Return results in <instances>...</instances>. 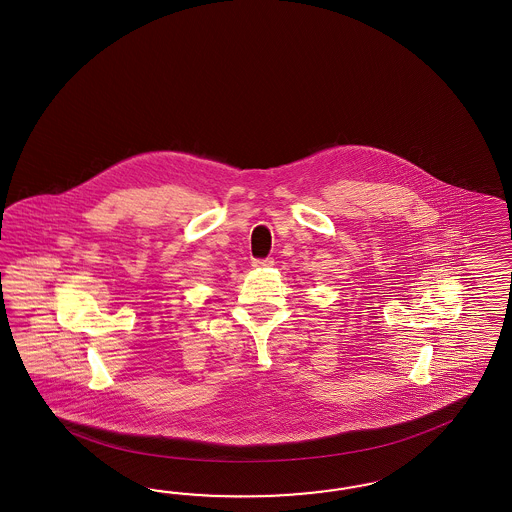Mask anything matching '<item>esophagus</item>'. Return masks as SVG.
<instances>
[{
  "label": "esophagus",
  "mask_w": 512,
  "mask_h": 512,
  "mask_svg": "<svg viewBox=\"0 0 512 512\" xmlns=\"http://www.w3.org/2000/svg\"><path fill=\"white\" fill-rule=\"evenodd\" d=\"M272 264H274V259H270V257H266V259H255V261H253L255 268H268V266H272Z\"/></svg>",
  "instance_id": "1"
}]
</instances>
